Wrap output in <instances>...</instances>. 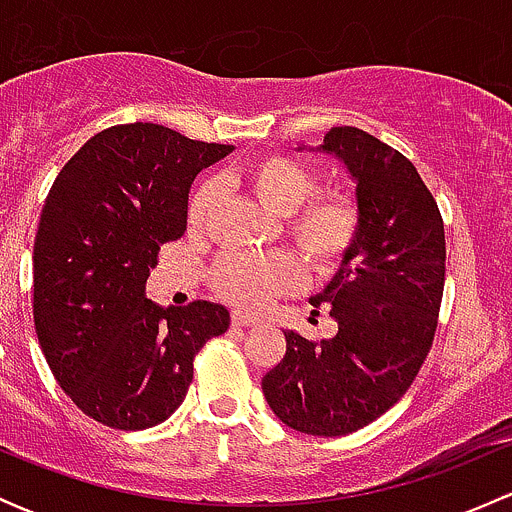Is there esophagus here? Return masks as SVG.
<instances>
[{
    "label": "esophagus",
    "instance_id": "obj_1",
    "mask_svg": "<svg viewBox=\"0 0 512 512\" xmlns=\"http://www.w3.org/2000/svg\"><path fill=\"white\" fill-rule=\"evenodd\" d=\"M232 324H235V327H255V324H260V317L235 309V312H232Z\"/></svg>",
    "mask_w": 512,
    "mask_h": 512
}]
</instances>
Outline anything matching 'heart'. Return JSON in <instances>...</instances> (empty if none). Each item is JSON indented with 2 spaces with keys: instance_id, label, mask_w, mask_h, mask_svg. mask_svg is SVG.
I'll use <instances>...</instances> for the list:
<instances>
[{
  "instance_id": "obj_1",
  "label": "heart",
  "mask_w": 512,
  "mask_h": 512,
  "mask_svg": "<svg viewBox=\"0 0 512 512\" xmlns=\"http://www.w3.org/2000/svg\"><path fill=\"white\" fill-rule=\"evenodd\" d=\"M235 183L250 190L272 213L285 215V235L302 260L319 275L337 270L354 250L361 232V208L344 190H317L307 165L287 156H262L237 170ZM218 205V185L205 180L193 190L185 210L188 230L200 235ZM299 262L287 252L225 255L213 270V287L240 307H265L299 282Z\"/></svg>"
}]
</instances>
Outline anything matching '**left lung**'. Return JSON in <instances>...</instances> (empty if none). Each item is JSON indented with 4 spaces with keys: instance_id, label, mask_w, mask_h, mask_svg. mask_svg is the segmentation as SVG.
Wrapping results in <instances>:
<instances>
[{
    "instance_id": "8db88e82",
    "label": "left lung",
    "mask_w": 512,
    "mask_h": 512,
    "mask_svg": "<svg viewBox=\"0 0 512 512\" xmlns=\"http://www.w3.org/2000/svg\"><path fill=\"white\" fill-rule=\"evenodd\" d=\"M319 151L356 180L361 232L312 307L329 304L332 339L285 332L287 352L262 379L282 423L309 436H347L414 384L438 327L446 235L431 190L409 158L361 128L337 126Z\"/></svg>"
}]
</instances>
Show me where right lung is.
Returning a JSON list of instances; mask_svg holds the SVG:
<instances>
[{
    "label": "right lung",
    "instance_id": "1",
    "mask_svg": "<svg viewBox=\"0 0 512 512\" xmlns=\"http://www.w3.org/2000/svg\"><path fill=\"white\" fill-rule=\"evenodd\" d=\"M232 146L158 123L96 133L61 168L34 240V327L64 394L103 426L141 431L183 404L193 359L227 332L223 304L158 307L146 280L185 232L195 175Z\"/></svg>",
    "mask_w": 512,
    "mask_h": 512
}]
</instances>
